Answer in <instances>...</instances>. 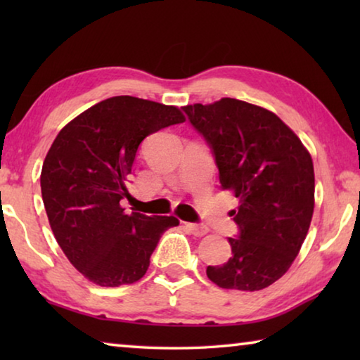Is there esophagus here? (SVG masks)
I'll list each match as a JSON object with an SVG mask.
<instances>
[{
	"label": "esophagus",
	"instance_id": "esophagus-1",
	"mask_svg": "<svg viewBox=\"0 0 360 360\" xmlns=\"http://www.w3.org/2000/svg\"><path fill=\"white\" fill-rule=\"evenodd\" d=\"M184 227L187 229V231H191L192 235L195 236H203L208 233V227H205V225H200V224H192V222H186Z\"/></svg>",
	"mask_w": 360,
	"mask_h": 360
}]
</instances>
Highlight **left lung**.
<instances>
[{"instance_id":"left-lung-1","label":"left lung","mask_w":360,"mask_h":360,"mask_svg":"<svg viewBox=\"0 0 360 360\" xmlns=\"http://www.w3.org/2000/svg\"><path fill=\"white\" fill-rule=\"evenodd\" d=\"M208 143L224 191L240 198L229 238L231 257L206 268L222 289L260 290L289 270L307 238L314 210L309 152L284 122L251 103L222 98L182 108Z\"/></svg>"}]
</instances>
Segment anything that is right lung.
<instances>
[{
	"label": "right lung",
	"instance_id": "obj_1",
	"mask_svg": "<svg viewBox=\"0 0 360 360\" xmlns=\"http://www.w3.org/2000/svg\"><path fill=\"white\" fill-rule=\"evenodd\" d=\"M176 106L112 96L65 125L41 172L49 224L66 257L103 288L141 279L163 231L179 225L173 216L127 214V178L146 136L182 124Z\"/></svg>",
	"mask_w": 360,
	"mask_h": 360
}]
</instances>
